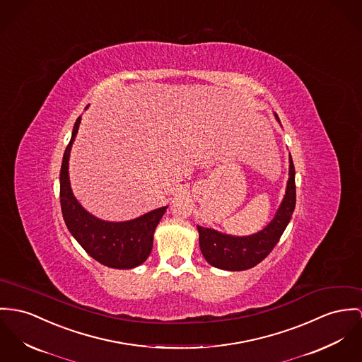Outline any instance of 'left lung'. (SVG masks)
<instances>
[{
  "mask_svg": "<svg viewBox=\"0 0 362 362\" xmlns=\"http://www.w3.org/2000/svg\"><path fill=\"white\" fill-rule=\"evenodd\" d=\"M274 117L281 125L276 112ZM295 204V167L289 154V172L285 194L272 222L250 235L226 234L215 228L197 224L202 256L211 266L227 272H241L256 266L277 245L284 230L292 218Z\"/></svg>",
  "mask_w": 362,
  "mask_h": 362,
  "instance_id": "left-lung-1",
  "label": "left lung"
}]
</instances>
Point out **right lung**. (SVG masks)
<instances>
[{
	"label": "right lung",
	"instance_id": "right-lung-1",
	"mask_svg": "<svg viewBox=\"0 0 362 362\" xmlns=\"http://www.w3.org/2000/svg\"><path fill=\"white\" fill-rule=\"evenodd\" d=\"M80 124L81 115L74 124L60 169V205L64 223L85 252L99 263L119 270L138 267L153 250L154 231L168 205L124 222H109L89 214L73 194L69 176L70 153Z\"/></svg>",
	"mask_w": 362,
	"mask_h": 362
}]
</instances>
